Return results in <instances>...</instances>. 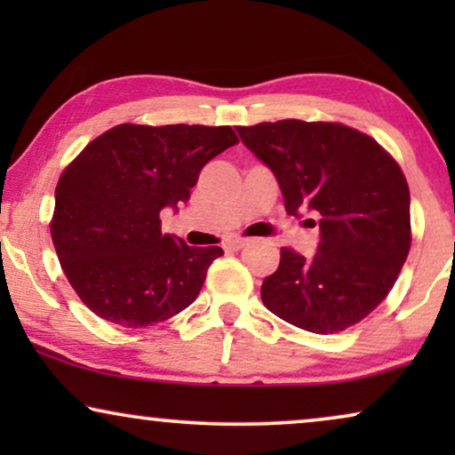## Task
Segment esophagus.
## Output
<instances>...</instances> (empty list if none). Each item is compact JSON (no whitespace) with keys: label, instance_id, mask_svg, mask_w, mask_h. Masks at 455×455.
Wrapping results in <instances>:
<instances>
[{"label":"esophagus","instance_id":"obj_1","mask_svg":"<svg viewBox=\"0 0 455 455\" xmlns=\"http://www.w3.org/2000/svg\"><path fill=\"white\" fill-rule=\"evenodd\" d=\"M246 244H248L246 238H234V240L228 242L226 248H228V251H242V248H244Z\"/></svg>","mask_w":455,"mask_h":455}]
</instances>
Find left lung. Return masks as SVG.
Returning a JSON list of instances; mask_svg holds the SVG:
<instances>
[{"label": "left lung", "mask_w": 455, "mask_h": 455, "mask_svg": "<svg viewBox=\"0 0 455 455\" xmlns=\"http://www.w3.org/2000/svg\"><path fill=\"white\" fill-rule=\"evenodd\" d=\"M235 130L273 172L285 211L321 217L315 257L282 248L277 271L260 285L263 304L313 333L356 325L394 288L412 242L400 165L344 124L279 120Z\"/></svg>", "instance_id": "1"}]
</instances>
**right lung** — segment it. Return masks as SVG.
Segmentation results:
<instances>
[{"instance_id":"obj_1","label":"right lung","mask_w":455,"mask_h":455,"mask_svg":"<svg viewBox=\"0 0 455 455\" xmlns=\"http://www.w3.org/2000/svg\"><path fill=\"white\" fill-rule=\"evenodd\" d=\"M229 126L120 124L83 148L55 188L52 238L68 282L101 319L155 325L190 307L223 251L161 234L211 159L234 147Z\"/></svg>"}]
</instances>
